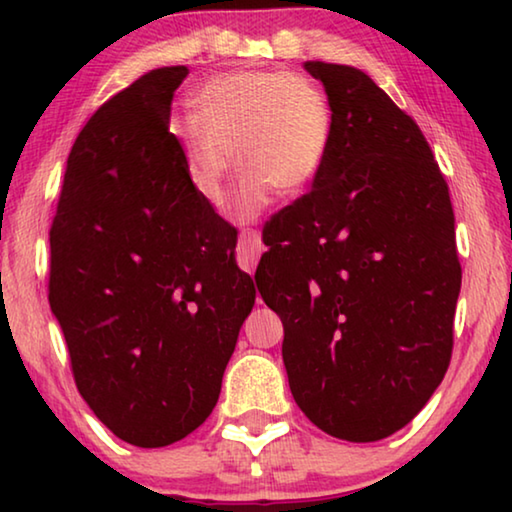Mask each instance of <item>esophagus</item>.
<instances>
[{
  "instance_id": "obj_1",
  "label": "esophagus",
  "mask_w": 512,
  "mask_h": 512,
  "mask_svg": "<svg viewBox=\"0 0 512 512\" xmlns=\"http://www.w3.org/2000/svg\"><path fill=\"white\" fill-rule=\"evenodd\" d=\"M239 264L244 271L253 273L255 266L259 262V257L264 253L262 246V237H259L257 230H244L239 237Z\"/></svg>"
}]
</instances>
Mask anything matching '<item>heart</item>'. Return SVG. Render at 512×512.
<instances>
[{
    "label": "heart",
    "mask_w": 512,
    "mask_h": 512,
    "mask_svg": "<svg viewBox=\"0 0 512 512\" xmlns=\"http://www.w3.org/2000/svg\"><path fill=\"white\" fill-rule=\"evenodd\" d=\"M198 117H176L171 135L185 173L205 203L219 207L225 180L244 167L228 205L232 221H253L280 194L316 178L332 140V110L318 85L300 74L230 72L207 81Z\"/></svg>",
    "instance_id": "obj_1"
}]
</instances>
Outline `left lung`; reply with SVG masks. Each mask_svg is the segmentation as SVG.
<instances>
[{"mask_svg":"<svg viewBox=\"0 0 512 512\" xmlns=\"http://www.w3.org/2000/svg\"><path fill=\"white\" fill-rule=\"evenodd\" d=\"M305 69L325 88L332 140L311 192L264 228L255 282L282 318L302 413L329 436L375 443L420 413L452 359V201L418 124L368 74Z\"/></svg>","mask_w":512,"mask_h":512,"instance_id":"obj_1","label":"left lung"}]
</instances>
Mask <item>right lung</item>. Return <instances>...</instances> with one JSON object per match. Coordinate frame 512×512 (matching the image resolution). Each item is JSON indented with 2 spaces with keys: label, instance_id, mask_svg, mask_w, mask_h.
I'll use <instances>...</instances> for the list:
<instances>
[{
  "label": "right lung",
  "instance_id": "add662e5",
  "mask_svg": "<svg viewBox=\"0 0 512 512\" xmlns=\"http://www.w3.org/2000/svg\"><path fill=\"white\" fill-rule=\"evenodd\" d=\"M185 65L151 69L94 112L49 230V305L94 415L135 447L207 420L255 284L237 232L189 185L169 133Z\"/></svg>",
  "mask_w": 512,
  "mask_h": 512
}]
</instances>
